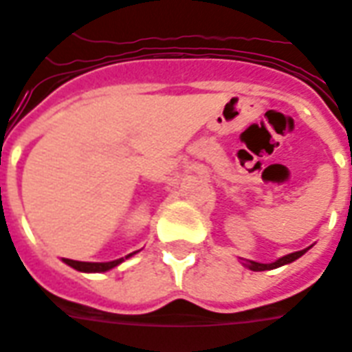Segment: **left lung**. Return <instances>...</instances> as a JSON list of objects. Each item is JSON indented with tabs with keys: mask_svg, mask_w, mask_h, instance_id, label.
<instances>
[{
	"mask_svg": "<svg viewBox=\"0 0 352 352\" xmlns=\"http://www.w3.org/2000/svg\"><path fill=\"white\" fill-rule=\"evenodd\" d=\"M309 250V248H305V250L302 251H295V253H289V255L282 256V258H278L276 262H271V264H260V262H253V260H248V265L251 271H267V270H276V267H280V265H285V264H291V262H295L296 258H300V256L304 255L305 251Z\"/></svg>",
	"mask_w": 352,
	"mask_h": 352,
	"instance_id": "obj_1",
	"label": "left lung"
}]
</instances>
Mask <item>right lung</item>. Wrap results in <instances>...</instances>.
<instances>
[{"label":"right lung","instance_id":"1","mask_svg":"<svg viewBox=\"0 0 352 352\" xmlns=\"http://www.w3.org/2000/svg\"><path fill=\"white\" fill-rule=\"evenodd\" d=\"M135 253L137 251H133V253L126 255L124 258L111 260V262H79V260H70V258H63V262L70 265V267H74V270L81 271V273H104V271H110L111 267H116V265H119L126 258H130L131 255H135Z\"/></svg>","mask_w":352,"mask_h":352}]
</instances>
